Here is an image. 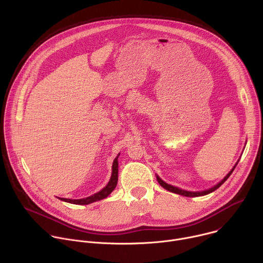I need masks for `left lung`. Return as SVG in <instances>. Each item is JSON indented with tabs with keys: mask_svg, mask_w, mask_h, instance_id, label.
<instances>
[{
	"mask_svg": "<svg viewBox=\"0 0 263 263\" xmlns=\"http://www.w3.org/2000/svg\"><path fill=\"white\" fill-rule=\"evenodd\" d=\"M238 161H239V160H238ZM237 163H238V162H236V164L233 166V168L228 173V175H227L226 177H224L219 183H217L216 185H214L213 187H211V189H209V190H207V191H203V192H187V191H183V190H181V189H178V187H175V186H173V185H170V184L165 183V182H164L163 180H161L158 176H156V178H157L158 183L163 187V189L166 190V191H168V192H171V193H174V194H177V195H181V196H184V197H201V196H205V195H208V194H210V193L216 191V190L218 189V187L230 177V175L233 173V171H234L235 166L237 165Z\"/></svg>",
	"mask_w": 263,
	"mask_h": 263,
	"instance_id": "obj_1",
	"label": "left lung"
}]
</instances>
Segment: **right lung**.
Wrapping results in <instances>:
<instances>
[{
  "mask_svg": "<svg viewBox=\"0 0 263 263\" xmlns=\"http://www.w3.org/2000/svg\"><path fill=\"white\" fill-rule=\"evenodd\" d=\"M120 155H118V157L115 159L114 161V164H112V174H111V178L108 182V184L104 187V189L102 191H100L99 193L90 196V197H87V198H84V199H78V200H71V199H64V198H58L60 199L61 201H64V202H67V203H70V204H76V205H87V204H90V203H93V202H97V201H100V200H103L105 198H107L112 192L115 191V189L117 187V184H118V179H119V162H118V158H119Z\"/></svg>",
  "mask_w": 263,
  "mask_h": 263,
  "instance_id": "add662e5",
  "label": "right lung"
}]
</instances>
